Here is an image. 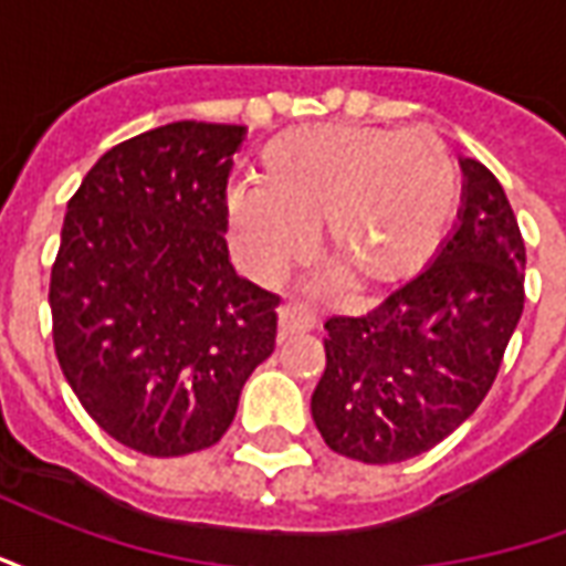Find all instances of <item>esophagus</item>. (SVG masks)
Returning a JSON list of instances; mask_svg holds the SVG:
<instances>
[{"label": "esophagus", "mask_w": 566, "mask_h": 566, "mask_svg": "<svg viewBox=\"0 0 566 566\" xmlns=\"http://www.w3.org/2000/svg\"><path fill=\"white\" fill-rule=\"evenodd\" d=\"M315 327V318L303 306H284L279 312V339H291L296 333H306Z\"/></svg>", "instance_id": "esophagus-1"}]
</instances>
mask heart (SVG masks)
<instances>
[{"mask_svg":"<svg viewBox=\"0 0 566 566\" xmlns=\"http://www.w3.org/2000/svg\"><path fill=\"white\" fill-rule=\"evenodd\" d=\"M254 190L223 206L235 263L275 284L321 254L360 294L412 282L442 245L461 175L430 133L315 124L272 136L251 166Z\"/></svg>","mask_w":566,"mask_h":566,"instance_id":"heart-1","label":"heart"}]
</instances>
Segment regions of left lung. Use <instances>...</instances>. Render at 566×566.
I'll list each match as a JSON object with an SVG mask.
<instances>
[{
  "mask_svg": "<svg viewBox=\"0 0 566 566\" xmlns=\"http://www.w3.org/2000/svg\"><path fill=\"white\" fill-rule=\"evenodd\" d=\"M454 233L421 275L360 315L324 324L327 367L312 418L336 454L397 463L473 416L524 308V239L503 187L461 160Z\"/></svg>",
  "mask_w": 566,
  "mask_h": 566,
  "instance_id": "left-lung-1",
  "label": "left lung"
}]
</instances>
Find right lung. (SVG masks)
I'll list each match as a JSON object with an SVG mask.
<instances>
[{
	"label": "right lung",
	"mask_w": 566,
	"mask_h": 566,
	"mask_svg": "<svg viewBox=\"0 0 566 566\" xmlns=\"http://www.w3.org/2000/svg\"><path fill=\"white\" fill-rule=\"evenodd\" d=\"M245 127L178 120L105 150L69 199L51 270L54 352L87 416L150 458L214 446L275 348L279 296L227 251Z\"/></svg>",
	"instance_id": "right-lung-1"
}]
</instances>
